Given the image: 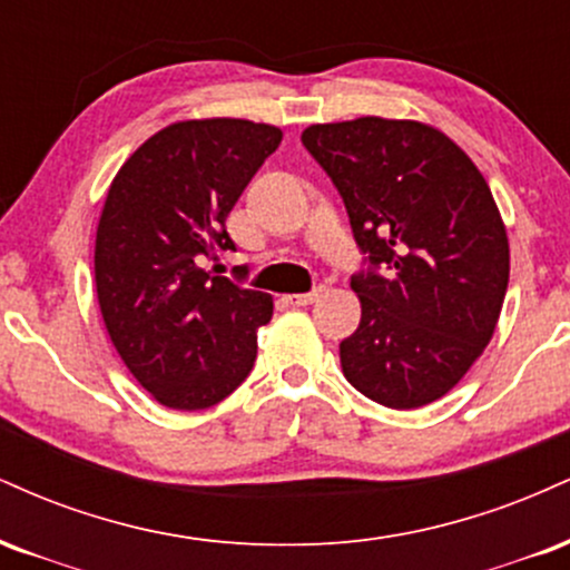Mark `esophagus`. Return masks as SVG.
Listing matches in <instances>:
<instances>
[{"label": "esophagus", "mask_w": 570, "mask_h": 570, "mask_svg": "<svg viewBox=\"0 0 570 570\" xmlns=\"http://www.w3.org/2000/svg\"><path fill=\"white\" fill-rule=\"evenodd\" d=\"M320 296H323V287H314V291H309V293H293V296H287V304H291V306H309Z\"/></svg>", "instance_id": "34e87169"}]
</instances>
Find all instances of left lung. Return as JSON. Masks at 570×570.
<instances>
[{
  "instance_id": "8db88e82",
  "label": "left lung",
  "mask_w": 570,
  "mask_h": 570,
  "mask_svg": "<svg viewBox=\"0 0 570 570\" xmlns=\"http://www.w3.org/2000/svg\"><path fill=\"white\" fill-rule=\"evenodd\" d=\"M306 151L344 199L367 269L341 367L373 403L411 411L464 379L497 331L510 243L483 173L438 127L360 117L312 125Z\"/></svg>"
}]
</instances>
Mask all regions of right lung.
<instances>
[{
  "label": "right lung",
  "instance_id": "1",
  "mask_svg": "<svg viewBox=\"0 0 570 570\" xmlns=\"http://www.w3.org/2000/svg\"><path fill=\"white\" fill-rule=\"evenodd\" d=\"M283 130L186 119L140 144L114 176L96 234V291L114 350L157 403L203 411L247 379L269 293L205 272L234 250L226 216Z\"/></svg>",
  "mask_w": 570,
  "mask_h": 570
}]
</instances>
